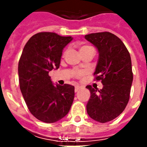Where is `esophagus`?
Wrapping results in <instances>:
<instances>
[{
	"instance_id": "esophagus-1",
	"label": "esophagus",
	"mask_w": 147,
	"mask_h": 147,
	"mask_svg": "<svg viewBox=\"0 0 147 147\" xmlns=\"http://www.w3.org/2000/svg\"><path fill=\"white\" fill-rule=\"evenodd\" d=\"M80 89H81V87H80V86H75V89H74L75 92H78V91L80 90Z\"/></svg>"
}]
</instances>
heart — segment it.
Segmentation results:
<instances>
[{
	"instance_id": "heart-1",
	"label": "heart",
	"mask_w": 147,
	"mask_h": 147,
	"mask_svg": "<svg viewBox=\"0 0 147 147\" xmlns=\"http://www.w3.org/2000/svg\"><path fill=\"white\" fill-rule=\"evenodd\" d=\"M85 47H82V48H81V49H82V48H85ZM81 49H80V50H81Z\"/></svg>"
}]
</instances>
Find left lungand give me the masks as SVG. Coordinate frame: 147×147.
<instances>
[{
  "label": "left lung",
  "mask_w": 147,
  "mask_h": 147,
  "mask_svg": "<svg viewBox=\"0 0 147 147\" xmlns=\"http://www.w3.org/2000/svg\"><path fill=\"white\" fill-rule=\"evenodd\" d=\"M85 38L98 51L94 74L103 84L100 90L86 87L91 92L87 112L94 120L106 123L119 115L128 102L133 79L130 54L121 40L109 32L88 34Z\"/></svg>",
  "instance_id": "obj_1"
}]
</instances>
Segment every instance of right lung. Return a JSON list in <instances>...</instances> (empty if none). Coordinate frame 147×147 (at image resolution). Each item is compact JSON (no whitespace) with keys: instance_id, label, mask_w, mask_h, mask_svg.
<instances>
[{"instance_id":"add662e5","label":"right lung","mask_w":147,"mask_h":147,"mask_svg":"<svg viewBox=\"0 0 147 147\" xmlns=\"http://www.w3.org/2000/svg\"><path fill=\"white\" fill-rule=\"evenodd\" d=\"M72 40L55 32H38L23 50L18 66L20 91L29 111L40 121H59L73 104L74 87L54 85L48 74L59 69L63 50Z\"/></svg>"}]
</instances>
